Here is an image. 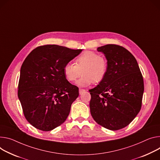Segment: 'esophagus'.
Segmentation results:
<instances>
[{
  "instance_id": "obj_1",
  "label": "esophagus",
  "mask_w": 160,
  "mask_h": 160,
  "mask_svg": "<svg viewBox=\"0 0 160 160\" xmlns=\"http://www.w3.org/2000/svg\"><path fill=\"white\" fill-rule=\"evenodd\" d=\"M85 91V89H79V94H82L83 92H84Z\"/></svg>"
}]
</instances>
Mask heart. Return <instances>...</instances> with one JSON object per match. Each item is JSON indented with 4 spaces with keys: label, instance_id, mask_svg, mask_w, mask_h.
I'll use <instances>...</instances> for the list:
<instances>
[{
    "label": "heart",
    "instance_id": "1",
    "mask_svg": "<svg viewBox=\"0 0 160 160\" xmlns=\"http://www.w3.org/2000/svg\"><path fill=\"white\" fill-rule=\"evenodd\" d=\"M75 62V64L71 62L66 64L63 71L66 78L71 82L76 81L82 72V77L77 82L78 87L85 88L93 82L99 83L107 75V59L94 52H84L76 58Z\"/></svg>",
    "mask_w": 160,
    "mask_h": 160
}]
</instances>
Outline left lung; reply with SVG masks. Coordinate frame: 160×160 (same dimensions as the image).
<instances>
[{
    "label": "left lung",
    "instance_id": "left-lung-1",
    "mask_svg": "<svg viewBox=\"0 0 160 160\" xmlns=\"http://www.w3.org/2000/svg\"><path fill=\"white\" fill-rule=\"evenodd\" d=\"M107 60V75L89 91L90 110L94 120L110 130L128 126L140 110L143 80L135 57L116 45L98 47Z\"/></svg>",
    "mask_w": 160,
    "mask_h": 160
}]
</instances>
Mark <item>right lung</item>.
Instances as JSON below:
<instances>
[{"mask_svg": "<svg viewBox=\"0 0 160 160\" xmlns=\"http://www.w3.org/2000/svg\"><path fill=\"white\" fill-rule=\"evenodd\" d=\"M82 51L56 45L40 46L23 61L18 96L25 118L36 128L48 132L66 120L79 92L67 80L63 69Z\"/></svg>", "mask_w": 160, "mask_h": 160, "instance_id": "obj_1", "label": "right lung"}]
</instances>
